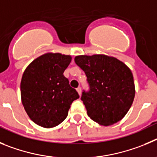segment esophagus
<instances>
[{
    "label": "esophagus",
    "instance_id": "1",
    "mask_svg": "<svg viewBox=\"0 0 157 157\" xmlns=\"http://www.w3.org/2000/svg\"><path fill=\"white\" fill-rule=\"evenodd\" d=\"M77 92H78V94L80 95V94H81V87H77Z\"/></svg>",
    "mask_w": 157,
    "mask_h": 157
}]
</instances>
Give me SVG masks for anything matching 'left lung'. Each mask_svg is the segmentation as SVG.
I'll use <instances>...</instances> for the list:
<instances>
[{
	"instance_id": "1",
	"label": "left lung",
	"mask_w": 157,
	"mask_h": 157,
	"mask_svg": "<svg viewBox=\"0 0 157 157\" xmlns=\"http://www.w3.org/2000/svg\"><path fill=\"white\" fill-rule=\"evenodd\" d=\"M74 61L84 71L90 86L81 96L88 117L104 126L122 120L135 94L131 70L117 58L105 55L77 56Z\"/></svg>"
}]
</instances>
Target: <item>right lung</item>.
I'll return each instance as SVG.
<instances>
[{
  "label": "right lung",
  "instance_id": "obj_1",
  "mask_svg": "<svg viewBox=\"0 0 157 157\" xmlns=\"http://www.w3.org/2000/svg\"><path fill=\"white\" fill-rule=\"evenodd\" d=\"M71 59L70 56L46 53L34 59L22 74V105L29 118L39 126L51 128L61 124L72 102L79 98L77 91L63 75Z\"/></svg>",
  "mask_w": 157,
  "mask_h": 157
}]
</instances>
